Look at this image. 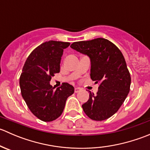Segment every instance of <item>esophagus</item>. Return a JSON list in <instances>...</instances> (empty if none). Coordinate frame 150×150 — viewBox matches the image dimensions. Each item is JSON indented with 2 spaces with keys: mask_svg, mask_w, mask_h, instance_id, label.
<instances>
[{
  "mask_svg": "<svg viewBox=\"0 0 150 150\" xmlns=\"http://www.w3.org/2000/svg\"><path fill=\"white\" fill-rule=\"evenodd\" d=\"M80 91H81V88L78 87H75V93H78V92H79Z\"/></svg>",
  "mask_w": 150,
  "mask_h": 150,
  "instance_id": "1",
  "label": "esophagus"
}]
</instances>
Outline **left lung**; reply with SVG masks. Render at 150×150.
<instances>
[{"mask_svg":"<svg viewBox=\"0 0 150 150\" xmlns=\"http://www.w3.org/2000/svg\"><path fill=\"white\" fill-rule=\"evenodd\" d=\"M70 47L90 57L91 78L99 83L96 94L90 92L82 105L84 112L96 121L108 119L117 112L130 91L131 75L122 52L102 38L75 42Z\"/></svg>","mask_w":150,"mask_h":150,"instance_id":"left-lung-1","label":"left lung"}]
</instances>
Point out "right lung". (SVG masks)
I'll return each mask as SVG.
<instances>
[{
	"label": "right lung",
	"mask_w": 150,
	"mask_h": 150,
	"mask_svg": "<svg viewBox=\"0 0 150 150\" xmlns=\"http://www.w3.org/2000/svg\"><path fill=\"white\" fill-rule=\"evenodd\" d=\"M68 42L49 40L35 48L29 55L19 78L21 93L35 116L44 122L58 118L63 112L67 99L74 93L67 83L54 90L51 78L60 72V62Z\"/></svg>",
	"instance_id": "right-lung-1"
}]
</instances>
